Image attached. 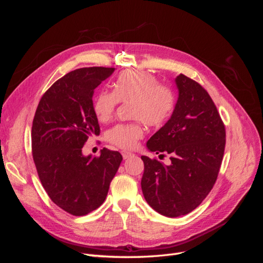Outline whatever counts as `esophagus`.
Instances as JSON below:
<instances>
[{"mask_svg":"<svg viewBox=\"0 0 263 263\" xmlns=\"http://www.w3.org/2000/svg\"><path fill=\"white\" fill-rule=\"evenodd\" d=\"M122 156H123V158H124V159H128L129 157L134 156V154L129 153V151H122Z\"/></svg>","mask_w":263,"mask_h":263,"instance_id":"34e87169","label":"esophagus"}]
</instances>
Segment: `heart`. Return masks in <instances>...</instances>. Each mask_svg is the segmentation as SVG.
Wrapping results in <instances>:
<instances>
[{
	"label": "heart",
	"mask_w": 263,
	"mask_h": 263,
	"mask_svg": "<svg viewBox=\"0 0 263 263\" xmlns=\"http://www.w3.org/2000/svg\"><path fill=\"white\" fill-rule=\"evenodd\" d=\"M113 91L102 90L93 101V113L101 123L112 119L121 103H130L132 123L118 124L107 133L110 144L133 150L144 137V123L151 127L163 125L176 107V94L170 86L159 83L158 78L142 70H126L119 73Z\"/></svg>",
	"instance_id": "1"
}]
</instances>
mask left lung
<instances>
[{"label":"left lung","mask_w":263,"mask_h":263,"mask_svg":"<svg viewBox=\"0 0 263 263\" xmlns=\"http://www.w3.org/2000/svg\"><path fill=\"white\" fill-rule=\"evenodd\" d=\"M179 99L171 118L147 142V148L164 157L141 156L145 171L141 190L147 203L168 217L189 214L209 195L217 180L224 157L226 130L204 87L184 74L176 79Z\"/></svg>","instance_id":"left-lung-1"}]
</instances>
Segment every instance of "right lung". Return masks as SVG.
<instances>
[{
    "label": "right lung",
    "instance_id": "1",
    "mask_svg": "<svg viewBox=\"0 0 263 263\" xmlns=\"http://www.w3.org/2000/svg\"><path fill=\"white\" fill-rule=\"evenodd\" d=\"M115 68L71 71L42 97L31 127V150L39 180L50 200L65 212L83 216L105 201L123 157L103 148L99 157L83 156L91 136L100 135L93 113L95 87Z\"/></svg>",
    "mask_w": 263,
    "mask_h": 263
}]
</instances>
